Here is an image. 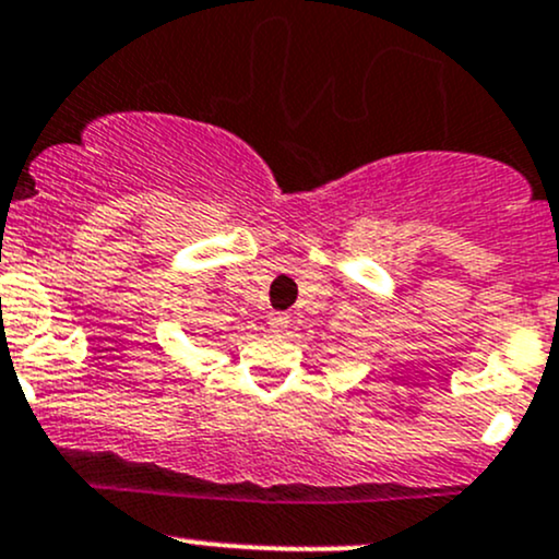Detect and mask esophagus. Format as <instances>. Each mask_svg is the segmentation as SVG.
Instances as JSON below:
<instances>
[{"label":"esophagus","instance_id":"obj_1","mask_svg":"<svg viewBox=\"0 0 559 559\" xmlns=\"http://www.w3.org/2000/svg\"><path fill=\"white\" fill-rule=\"evenodd\" d=\"M267 323H270V331H273V334H284L286 326H289V316H286V312H273Z\"/></svg>","mask_w":559,"mask_h":559}]
</instances>
